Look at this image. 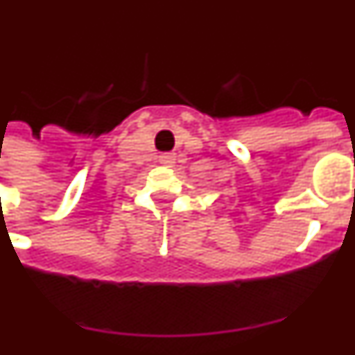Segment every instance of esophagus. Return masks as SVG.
<instances>
[{"label":"esophagus","instance_id":"34e87169","mask_svg":"<svg viewBox=\"0 0 355 355\" xmlns=\"http://www.w3.org/2000/svg\"><path fill=\"white\" fill-rule=\"evenodd\" d=\"M159 162H162L163 165L172 167L175 163V153H163V155H159Z\"/></svg>","mask_w":355,"mask_h":355}]
</instances>
